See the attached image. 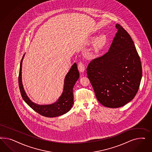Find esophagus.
Here are the masks:
<instances>
[{
	"label": "esophagus",
	"mask_w": 152,
	"mask_h": 152,
	"mask_svg": "<svg viewBox=\"0 0 152 152\" xmlns=\"http://www.w3.org/2000/svg\"><path fill=\"white\" fill-rule=\"evenodd\" d=\"M78 69L81 72H83L85 71V65L81 61H80L78 63Z\"/></svg>",
	"instance_id": "1"
}]
</instances>
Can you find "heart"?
Returning a JSON list of instances; mask_svg holds the SVG:
<instances>
[{"instance_id": "obj_1", "label": "heart", "mask_w": 152, "mask_h": 152, "mask_svg": "<svg viewBox=\"0 0 152 152\" xmlns=\"http://www.w3.org/2000/svg\"><path fill=\"white\" fill-rule=\"evenodd\" d=\"M94 37H92V39H94ZM106 43V37L104 34H101L99 37H97L95 42V47L97 51L100 50L105 45Z\"/></svg>"}]
</instances>
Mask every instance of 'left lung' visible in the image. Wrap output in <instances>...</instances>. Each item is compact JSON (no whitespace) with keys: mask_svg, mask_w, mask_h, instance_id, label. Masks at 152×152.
I'll return each mask as SVG.
<instances>
[{"mask_svg":"<svg viewBox=\"0 0 152 152\" xmlns=\"http://www.w3.org/2000/svg\"><path fill=\"white\" fill-rule=\"evenodd\" d=\"M109 51L92 60L88 77L97 100L103 106L117 108L132 100L142 77L140 57L133 39L119 24Z\"/></svg>","mask_w":152,"mask_h":152,"instance_id":"8db88e82","label":"left lung"}]
</instances>
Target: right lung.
I'll list each match as a JSON object with an SVG mask.
<instances>
[{"instance_id":"1","label":"right lung","mask_w":152,"mask_h":152,"mask_svg":"<svg viewBox=\"0 0 152 152\" xmlns=\"http://www.w3.org/2000/svg\"><path fill=\"white\" fill-rule=\"evenodd\" d=\"M23 58L20 61L18 83L20 92L24 101H25L33 110L36 111L40 115L48 117L53 118L64 115L67 113L72 107L74 104L73 88L76 82L79 78V72L77 64L75 63L69 69L64 78V91L58 100L50 105H38L31 101L27 96L23 88L22 81V66Z\"/></svg>"}]
</instances>
